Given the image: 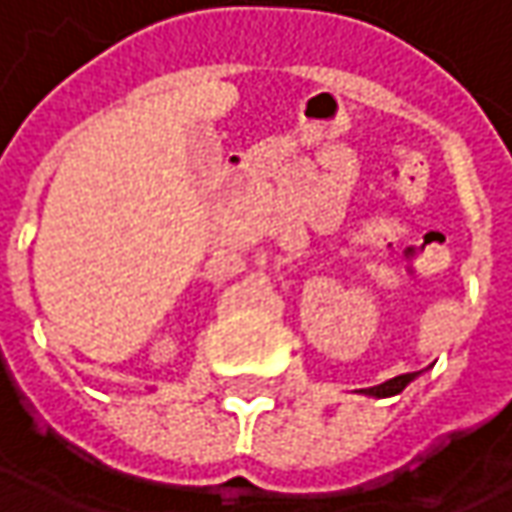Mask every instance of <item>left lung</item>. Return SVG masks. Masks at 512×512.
<instances>
[{
	"label": "left lung",
	"instance_id": "1",
	"mask_svg": "<svg viewBox=\"0 0 512 512\" xmlns=\"http://www.w3.org/2000/svg\"><path fill=\"white\" fill-rule=\"evenodd\" d=\"M416 379V373H404V376H396V379H390V382L376 384V387H364L362 393L364 396H376V399H387V396H396V393H402L407 384Z\"/></svg>",
	"mask_w": 512,
	"mask_h": 512
}]
</instances>
